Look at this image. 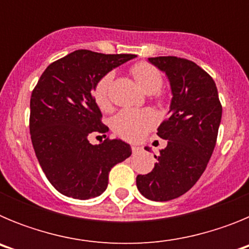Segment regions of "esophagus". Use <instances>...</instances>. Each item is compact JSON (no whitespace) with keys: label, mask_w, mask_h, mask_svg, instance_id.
Masks as SVG:
<instances>
[{"label":"esophagus","mask_w":249,"mask_h":249,"mask_svg":"<svg viewBox=\"0 0 249 249\" xmlns=\"http://www.w3.org/2000/svg\"><path fill=\"white\" fill-rule=\"evenodd\" d=\"M140 151H142V147L137 146V144H133V146H132V152H133V153H137V152Z\"/></svg>","instance_id":"esophagus-1"}]
</instances>
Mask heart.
I'll return each instance as SVG.
<instances>
[{
    "label": "heart",
    "mask_w": 249,
    "mask_h": 249,
    "mask_svg": "<svg viewBox=\"0 0 249 249\" xmlns=\"http://www.w3.org/2000/svg\"><path fill=\"white\" fill-rule=\"evenodd\" d=\"M132 76L146 93L153 94L157 100L163 98L160 91L163 77L157 68L148 62H137L131 67ZM113 73L103 74L93 89V97L97 106L103 111L111 107L109 102V86ZM156 124L155 113L149 109H123L113 118L112 127L120 137L128 141H138L146 136L147 132Z\"/></svg>",
    "instance_id": "1"
}]
</instances>
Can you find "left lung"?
I'll return each mask as SVG.
<instances>
[{"mask_svg":"<svg viewBox=\"0 0 249 249\" xmlns=\"http://www.w3.org/2000/svg\"><path fill=\"white\" fill-rule=\"evenodd\" d=\"M148 61L167 74L173 97L168 118L157 132L167 140L166 148L155 156V168L138 175L136 183L146 198L166 202L190 191L204 172L217 141L222 105L212 77L190 59L162 56Z\"/></svg>","mask_w":249,"mask_h":249,"instance_id":"obj_1","label":"left lung"}]
</instances>
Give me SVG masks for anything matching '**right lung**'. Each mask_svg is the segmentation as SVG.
Here are the masks:
<instances>
[{"instance_id":"add662e5","label":"right lung","mask_w":249,"mask_h":249,"mask_svg":"<svg viewBox=\"0 0 249 249\" xmlns=\"http://www.w3.org/2000/svg\"><path fill=\"white\" fill-rule=\"evenodd\" d=\"M135 54H105L77 50L51 63L31 94L30 133L39 166L59 193L76 199L102 195L109 171L128 158L131 146L106 138L91 144V135L109 131L92 96L103 74Z\"/></svg>"}]
</instances>
